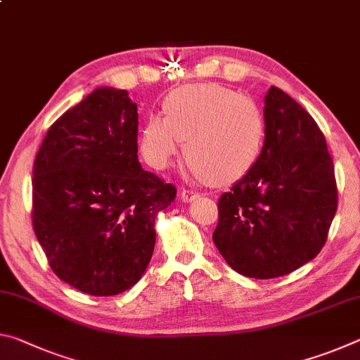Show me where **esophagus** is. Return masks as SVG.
Masks as SVG:
<instances>
[{
	"instance_id": "esophagus-1",
	"label": "esophagus",
	"mask_w": 360,
	"mask_h": 360,
	"mask_svg": "<svg viewBox=\"0 0 360 360\" xmlns=\"http://www.w3.org/2000/svg\"><path fill=\"white\" fill-rule=\"evenodd\" d=\"M179 195H181L182 202L191 203V202H193V200H197L200 197V192L193 191V188H181Z\"/></svg>"
}]
</instances>
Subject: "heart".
Listing matches in <instances>:
<instances>
[{
    "label": "heart",
    "mask_w": 360,
    "mask_h": 360,
    "mask_svg": "<svg viewBox=\"0 0 360 360\" xmlns=\"http://www.w3.org/2000/svg\"><path fill=\"white\" fill-rule=\"evenodd\" d=\"M163 109L165 117L150 115L141 133V150L154 168H165L181 143L188 165L210 184H231L255 167L266 122L254 100L224 85L192 84L169 94Z\"/></svg>",
    "instance_id": "b5f03b06"
}]
</instances>
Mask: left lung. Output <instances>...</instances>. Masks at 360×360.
Masks as SVG:
<instances>
[{
    "mask_svg": "<svg viewBox=\"0 0 360 360\" xmlns=\"http://www.w3.org/2000/svg\"><path fill=\"white\" fill-rule=\"evenodd\" d=\"M265 143L255 167L221 195L212 241L240 275H289L324 248L338 205L318 124L281 89L265 95Z\"/></svg>",
    "mask_w": 360,
    "mask_h": 360,
    "instance_id": "left-lung-1",
    "label": "left lung"
}]
</instances>
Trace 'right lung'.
Returning a JSON list of instances; mask_svg holds the SVG:
<instances>
[{
	"label": "right lung",
	"instance_id": "1",
	"mask_svg": "<svg viewBox=\"0 0 360 360\" xmlns=\"http://www.w3.org/2000/svg\"><path fill=\"white\" fill-rule=\"evenodd\" d=\"M32 221L52 271L108 297L135 285L155 246V216L176 187L138 162L136 103L100 87L47 130L33 165Z\"/></svg>",
	"mask_w": 360,
	"mask_h": 360
}]
</instances>
